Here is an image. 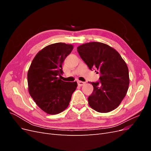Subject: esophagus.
I'll list each match as a JSON object with an SVG mask.
<instances>
[{"label": "esophagus", "instance_id": "34e87169", "mask_svg": "<svg viewBox=\"0 0 151 151\" xmlns=\"http://www.w3.org/2000/svg\"><path fill=\"white\" fill-rule=\"evenodd\" d=\"M77 84H78V85L79 86H82L86 84V83H84V82H83V81H78L77 82Z\"/></svg>", "mask_w": 151, "mask_h": 151}]
</instances>
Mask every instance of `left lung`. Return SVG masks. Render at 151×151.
<instances>
[{"label": "left lung", "mask_w": 151, "mask_h": 151, "mask_svg": "<svg viewBox=\"0 0 151 151\" xmlns=\"http://www.w3.org/2000/svg\"><path fill=\"white\" fill-rule=\"evenodd\" d=\"M77 49L89 69L96 68L100 74L99 82L91 83L94 89L88 97L90 107L99 113L114 110L120 104L129 89L127 63L115 49L103 43H87Z\"/></svg>", "instance_id": "obj_1"}]
</instances>
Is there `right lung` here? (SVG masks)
I'll use <instances>...</instances> for the list:
<instances>
[{
  "label": "right lung",
  "instance_id": "1",
  "mask_svg": "<svg viewBox=\"0 0 151 151\" xmlns=\"http://www.w3.org/2000/svg\"><path fill=\"white\" fill-rule=\"evenodd\" d=\"M73 48L72 45L64 43L48 45L36 55L29 68V93L38 106L50 115L65 110L77 87V82H64L58 77L63 74V62Z\"/></svg>",
  "mask_w": 151,
  "mask_h": 151
}]
</instances>
